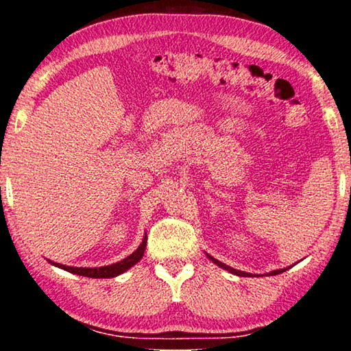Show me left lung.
<instances>
[{
	"label": "left lung",
	"instance_id": "left-lung-1",
	"mask_svg": "<svg viewBox=\"0 0 351 351\" xmlns=\"http://www.w3.org/2000/svg\"><path fill=\"white\" fill-rule=\"evenodd\" d=\"M207 257H209L213 263L215 265H218L219 268H223V269H226V271H229V272H232V274H235V276H240V277H252V274H247V272H243V271H239V269H234V268H230V266H228V265H224V263H221V261L219 260H217V258H213V257H210V255H207ZM288 268H285V269H277V271H272V272H269V276H277V274H282V272H285L287 271Z\"/></svg>",
	"mask_w": 351,
	"mask_h": 351
}]
</instances>
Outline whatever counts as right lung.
<instances>
[{
  "label": "right lung",
  "instance_id": "1",
  "mask_svg": "<svg viewBox=\"0 0 351 351\" xmlns=\"http://www.w3.org/2000/svg\"><path fill=\"white\" fill-rule=\"evenodd\" d=\"M145 246H147V235L144 237V240H142L139 247L136 249L133 254H130L127 258H123L119 261V263H114V265L102 266V268H74V266H64L60 263H52V261L51 263L58 266V268H62L64 271L73 272V274H77V276L91 277V278H111V277L122 274V272H125L127 269L132 268L133 265L138 263V261L142 258V255H144Z\"/></svg>",
  "mask_w": 351,
  "mask_h": 351
}]
</instances>
